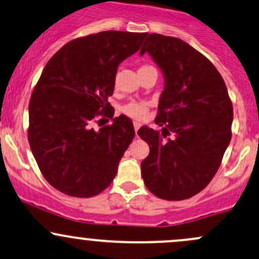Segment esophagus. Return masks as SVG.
<instances>
[{
  "mask_svg": "<svg viewBox=\"0 0 259 259\" xmlns=\"http://www.w3.org/2000/svg\"><path fill=\"white\" fill-rule=\"evenodd\" d=\"M139 127H140V122L135 121V122H134V129H135V133L138 132V130H139Z\"/></svg>",
  "mask_w": 259,
  "mask_h": 259,
  "instance_id": "obj_1",
  "label": "esophagus"
}]
</instances>
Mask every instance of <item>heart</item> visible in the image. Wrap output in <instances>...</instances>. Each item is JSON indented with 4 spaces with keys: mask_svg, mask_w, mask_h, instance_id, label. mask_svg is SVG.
I'll list each match as a JSON object with an SVG mask.
<instances>
[{
    "mask_svg": "<svg viewBox=\"0 0 259 259\" xmlns=\"http://www.w3.org/2000/svg\"><path fill=\"white\" fill-rule=\"evenodd\" d=\"M145 67H149V65H144L141 68ZM122 111H124L125 115L140 120V119L145 118L146 113H148V104L144 102H130L122 107Z\"/></svg>",
    "mask_w": 259,
    "mask_h": 259,
    "instance_id": "b5f03b06",
    "label": "heart"
}]
</instances>
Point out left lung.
<instances>
[{"instance_id":"obj_1","label":"left lung","mask_w":259,"mask_h":259,"mask_svg":"<svg viewBox=\"0 0 259 259\" xmlns=\"http://www.w3.org/2000/svg\"><path fill=\"white\" fill-rule=\"evenodd\" d=\"M144 53L162 70L165 87L155 118L161 132H138L150 148L141 176L159 198L185 200L202 191L221 165L232 137V103L214 65L180 38L149 34Z\"/></svg>"}]
</instances>
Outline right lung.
<instances>
[{"mask_svg": "<svg viewBox=\"0 0 259 259\" xmlns=\"http://www.w3.org/2000/svg\"><path fill=\"white\" fill-rule=\"evenodd\" d=\"M148 33L104 31L73 39L46 64L29 102L28 141L45 179L65 195L92 197L111 184L135 137L108 103L119 64ZM113 124L94 131L97 116ZM102 120V119H100Z\"/></svg>", "mask_w": 259, "mask_h": 259, "instance_id": "obj_1", "label": "right lung"}]
</instances>
